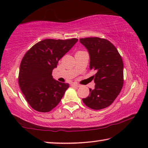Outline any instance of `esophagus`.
<instances>
[{
  "label": "esophagus",
  "instance_id": "esophagus-1",
  "mask_svg": "<svg viewBox=\"0 0 148 148\" xmlns=\"http://www.w3.org/2000/svg\"><path fill=\"white\" fill-rule=\"evenodd\" d=\"M72 86H75V87H80V85H79V84H77V83H73L71 84Z\"/></svg>",
  "mask_w": 148,
  "mask_h": 148
}]
</instances>
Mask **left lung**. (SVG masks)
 Segmentation results:
<instances>
[{
  "mask_svg": "<svg viewBox=\"0 0 148 148\" xmlns=\"http://www.w3.org/2000/svg\"><path fill=\"white\" fill-rule=\"evenodd\" d=\"M80 42L89 53L90 69L97 71L93 75L95 86L83 99L88 108L101 110L108 107L118 97L124 83V65L117 49L108 40L98 37L81 38Z\"/></svg>",
  "mask_w": 148,
  "mask_h": 148,
  "instance_id": "obj_1",
  "label": "left lung"
}]
</instances>
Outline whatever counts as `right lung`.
Masks as SVG:
<instances>
[{"label": "right lung", "instance_id": "obj_1", "mask_svg": "<svg viewBox=\"0 0 148 148\" xmlns=\"http://www.w3.org/2000/svg\"><path fill=\"white\" fill-rule=\"evenodd\" d=\"M78 41L45 39L25 53L20 65L18 83L26 101L35 110L51 111L60 103L69 84L53 79L58 61Z\"/></svg>", "mask_w": 148, "mask_h": 148}]
</instances>
